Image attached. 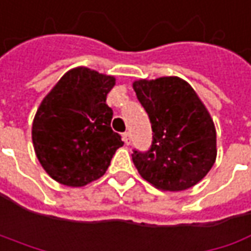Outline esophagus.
Returning <instances> with one entry per match:
<instances>
[{
	"label": "esophagus",
	"instance_id": "1",
	"mask_svg": "<svg viewBox=\"0 0 251 251\" xmlns=\"http://www.w3.org/2000/svg\"><path fill=\"white\" fill-rule=\"evenodd\" d=\"M122 139H124L125 145H130V133H129V132H125V133L122 135Z\"/></svg>",
	"mask_w": 251,
	"mask_h": 251
}]
</instances>
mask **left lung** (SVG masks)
Instances as JSON below:
<instances>
[{
  "instance_id": "8db88e82",
  "label": "left lung",
  "mask_w": 251,
  "mask_h": 251,
  "mask_svg": "<svg viewBox=\"0 0 251 251\" xmlns=\"http://www.w3.org/2000/svg\"><path fill=\"white\" fill-rule=\"evenodd\" d=\"M133 90L151 122L153 143L132 160L143 180L161 191H184L216 160V129L195 90L176 75L136 80Z\"/></svg>"
}]
</instances>
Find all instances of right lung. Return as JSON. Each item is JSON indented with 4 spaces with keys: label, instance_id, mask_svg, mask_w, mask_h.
I'll list each match as a JSON object with an SVG mask.
<instances>
[{
    "label": "right lung",
    "instance_id": "right-lung-1",
    "mask_svg": "<svg viewBox=\"0 0 251 251\" xmlns=\"http://www.w3.org/2000/svg\"><path fill=\"white\" fill-rule=\"evenodd\" d=\"M114 75L88 67L69 70L42 100L32 124L40 166L54 181L84 187L101 178L124 142L111 127L106 95Z\"/></svg>",
    "mask_w": 251,
    "mask_h": 251
}]
</instances>
